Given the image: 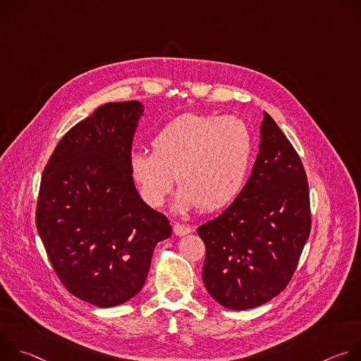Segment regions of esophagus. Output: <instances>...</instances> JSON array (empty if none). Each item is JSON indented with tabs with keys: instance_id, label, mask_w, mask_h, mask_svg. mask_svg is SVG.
<instances>
[{
	"instance_id": "34e87169",
	"label": "esophagus",
	"mask_w": 361,
	"mask_h": 361,
	"mask_svg": "<svg viewBox=\"0 0 361 361\" xmlns=\"http://www.w3.org/2000/svg\"><path fill=\"white\" fill-rule=\"evenodd\" d=\"M173 230H174V234L178 235V237H183V235H185V234H188V233L192 231L188 226H184V224H180V223L174 224Z\"/></svg>"
}]
</instances>
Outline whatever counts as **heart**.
Wrapping results in <instances>:
<instances>
[{"instance_id":"1","label":"heart","mask_w":361,"mask_h":361,"mask_svg":"<svg viewBox=\"0 0 361 361\" xmlns=\"http://www.w3.org/2000/svg\"><path fill=\"white\" fill-rule=\"evenodd\" d=\"M152 152L130 157V173L142 200L161 207L174 185H181L176 209L226 207L243 190L252 138L237 117L184 114L163 127L151 141Z\"/></svg>"}]
</instances>
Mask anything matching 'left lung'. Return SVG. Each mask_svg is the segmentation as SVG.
<instances>
[{"instance_id": "8db88e82", "label": "left lung", "mask_w": 361, "mask_h": 361, "mask_svg": "<svg viewBox=\"0 0 361 361\" xmlns=\"http://www.w3.org/2000/svg\"><path fill=\"white\" fill-rule=\"evenodd\" d=\"M310 228L302 163L264 111L250 178L231 205L197 230L205 244V288L230 310L270 301L291 280Z\"/></svg>"}]
</instances>
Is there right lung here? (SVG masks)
Listing matches in <instances>:
<instances>
[{
	"mask_svg": "<svg viewBox=\"0 0 361 361\" xmlns=\"http://www.w3.org/2000/svg\"><path fill=\"white\" fill-rule=\"evenodd\" d=\"M142 113L138 101L98 107L60 140L41 178L35 223L48 259L71 294L97 307L133 298L154 247L171 235L130 173Z\"/></svg>",
	"mask_w": 361,
	"mask_h": 361,
	"instance_id": "obj_1",
	"label": "right lung"
}]
</instances>
